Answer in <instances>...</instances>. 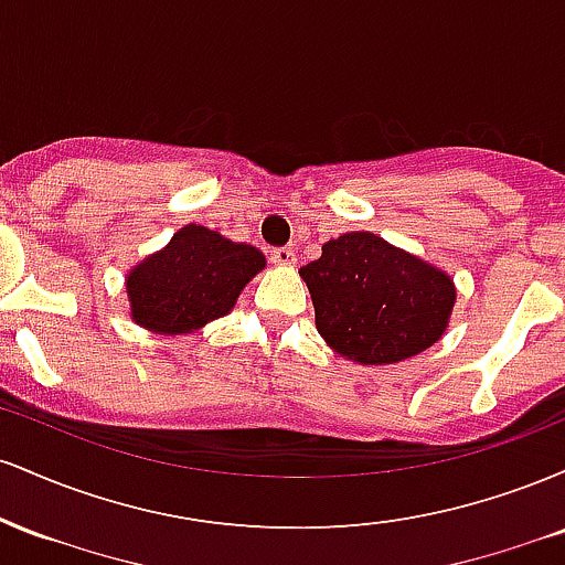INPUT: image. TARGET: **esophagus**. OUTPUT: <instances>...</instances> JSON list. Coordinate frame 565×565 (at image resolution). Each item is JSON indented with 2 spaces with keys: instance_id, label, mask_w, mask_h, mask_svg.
I'll return each instance as SVG.
<instances>
[{
  "instance_id": "esophagus-1",
  "label": "esophagus",
  "mask_w": 565,
  "mask_h": 565,
  "mask_svg": "<svg viewBox=\"0 0 565 565\" xmlns=\"http://www.w3.org/2000/svg\"><path fill=\"white\" fill-rule=\"evenodd\" d=\"M270 263L281 265V268H291V265L297 263L295 249H289V246H278V249L270 252Z\"/></svg>"
}]
</instances>
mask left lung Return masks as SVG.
Listing matches in <instances>:
<instances>
[{
	"instance_id": "8db88e82",
	"label": "left lung",
	"mask_w": 565,
	"mask_h": 565,
	"mask_svg": "<svg viewBox=\"0 0 565 565\" xmlns=\"http://www.w3.org/2000/svg\"><path fill=\"white\" fill-rule=\"evenodd\" d=\"M300 276L327 345L366 366L398 364L438 342L457 300L449 274L369 231L327 242Z\"/></svg>"
}]
</instances>
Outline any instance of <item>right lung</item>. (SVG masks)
Returning <instances> with one entry per match:
<instances>
[{
    "instance_id": "right-lung-1",
    "label": "right lung",
    "mask_w": 565,
    "mask_h": 565,
    "mask_svg": "<svg viewBox=\"0 0 565 565\" xmlns=\"http://www.w3.org/2000/svg\"><path fill=\"white\" fill-rule=\"evenodd\" d=\"M263 268L260 249L191 223L129 270V316L148 332L191 334L231 313Z\"/></svg>"
}]
</instances>
